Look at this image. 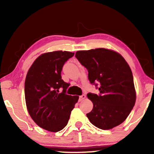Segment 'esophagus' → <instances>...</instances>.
<instances>
[{
  "label": "esophagus",
  "mask_w": 154,
  "mask_h": 154,
  "mask_svg": "<svg viewBox=\"0 0 154 154\" xmlns=\"http://www.w3.org/2000/svg\"><path fill=\"white\" fill-rule=\"evenodd\" d=\"M85 97H86V96L85 95V94H82V95H81V96L79 97V101L83 100L84 99H85Z\"/></svg>",
  "instance_id": "esophagus-1"
}]
</instances>
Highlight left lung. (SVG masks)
I'll return each mask as SVG.
<instances>
[{"instance_id": "obj_1", "label": "left lung", "mask_w": 154, "mask_h": 154, "mask_svg": "<svg viewBox=\"0 0 154 154\" xmlns=\"http://www.w3.org/2000/svg\"><path fill=\"white\" fill-rule=\"evenodd\" d=\"M75 57L88 69L90 83L100 90L99 94H87L93 103L92 110L86 114L90 123L102 130L119 125L129 116L136 101L129 65L119 53L105 48L78 51Z\"/></svg>"}]
</instances>
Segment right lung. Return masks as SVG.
Segmentation results:
<instances>
[{"label":"right lung","instance_id":"1","mask_svg":"<svg viewBox=\"0 0 154 154\" xmlns=\"http://www.w3.org/2000/svg\"><path fill=\"white\" fill-rule=\"evenodd\" d=\"M73 55L74 52L62 50L42 54L26 74L24 93L29 113L39 127L48 131L64 128L79 100V96L66 94L69 85L61 76L64 63Z\"/></svg>","mask_w":154,"mask_h":154}]
</instances>
